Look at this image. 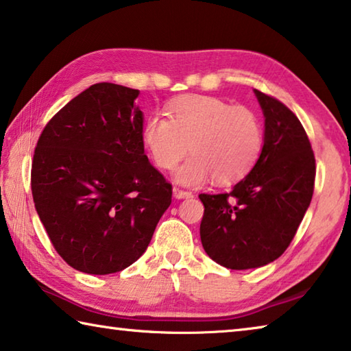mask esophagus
<instances>
[{"label": "esophagus", "mask_w": 351, "mask_h": 351, "mask_svg": "<svg viewBox=\"0 0 351 351\" xmlns=\"http://www.w3.org/2000/svg\"><path fill=\"white\" fill-rule=\"evenodd\" d=\"M173 197L178 199H182V198H192L193 195L192 192H186V190H181V189H173Z\"/></svg>", "instance_id": "obj_1"}]
</instances>
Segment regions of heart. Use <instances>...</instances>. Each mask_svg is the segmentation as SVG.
<instances>
[{
    "label": "heart",
    "mask_w": 351,
    "mask_h": 351,
    "mask_svg": "<svg viewBox=\"0 0 351 351\" xmlns=\"http://www.w3.org/2000/svg\"><path fill=\"white\" fill-rule=\"evenodd\" d=\"M167 116H148L142 141L162 170L173 169L190 147L193 154L175 171L180 184L199 186L212 178L228 186L246 176L257 162L263 128L249 106L213 96H184L169 105Z\"/></svg>",
    "instance_id": "heart-1"
}]
</instances>
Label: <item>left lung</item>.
Here are the masks:
<instances>
[{"label": "left lung", "mask_w": 351, "mask_h": 351, "mask_svg": "<svg viewBox=\"0 0 351 351\" xmlns=\"http://www.w3.org/2000/svg\"><path fill=\"white\" fill-rule=\"evenodd\" d=\"M265 116L263 148L232 192L201 193L199 235L207 255L229 269L260 268L287 251L310 207L316 161L297 116L254 90Z\"/></svg>", "instance_id": "1"}]
</instances>
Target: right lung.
Here are the masks:
<instances>
[{"label":"right lung","mask_w":351,"mask_h":351,"mask_svg":"<svg viewBox=\"0 0 351 351\" xmlns=\"http://www.w3.org/2000/svg\"><path fill=\"white\" fill-rule=\"evenodd\" d=\"M139 90L96 83L47 122L31 186L52 246L69 266L105 276L128 268L171 203V184L144 153Z\"/></svg>","instance_id":"right-lung-1"}]
</instances>
